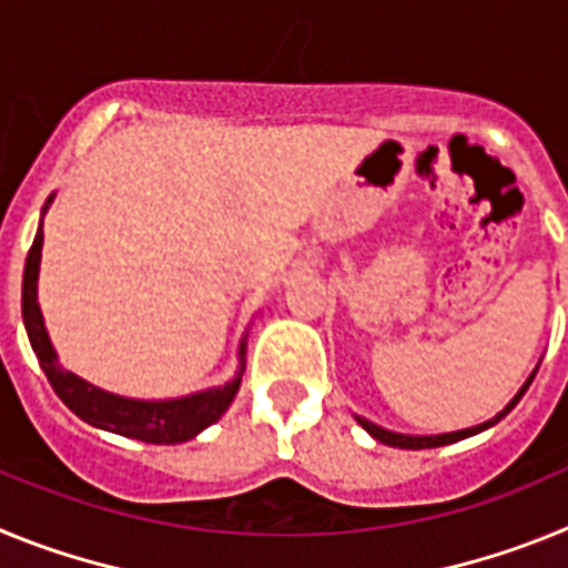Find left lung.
Masks as SVG:
<instances>
[{
    "label": "left lung",
    "instance_id": "left-lung-1",
    "mask_svg": "<svg viewBox=\"0 0 568 568\" xmlns=\"http://www.w3.org/2000/svg\"><path fill=\"white\" fill-rule=\"evenodd\" d=\"M535 373H538V369H535ZM535 373H531L529 378H526V384L520 386L518 395H515V398H511L509 404L504 406V413H498V415H495V418L486 420V424L469 426V429H458V433H446V435H400V433H389V429H384V426L373 424V420H366V418H358V424L364 426L366 433L373 435L375 440H381V444H386V446H398V449H435V446L455 444V440H464V438H469V435L484 433V429H489V426L498 424L500 418H506V415H509L511 409H515V404H518V400L524 398V393H526V389H529V384H531V378H535Z\"/></svg>",
    "mask_w": 568,
    "mask_h": 568
}]
</instances>
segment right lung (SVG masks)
<instances>
[{
	"mask_svg": "<svg viewBox=\"0 0 568 568\" xmlns=\"http://www.w3.org/2000/svg\"><path fill=\"white\" fill-rule=\"evenodd\" d=\"M50 202H53V195L48 199V204ZM48 204H44V210H48ZM42 241V222H39L37 239H33V247H30L28 261H24L22 321L24 329H28L30 346H33V353L39 358V366H42L50 386H53V393L64 400L68 409H73L90 426L124 435V438L144 440V444H184V440L195 438L202 429H207L210 424H215V420L227 413V406L233 404L235 393H239L241 373H244V338L239 344V373H235V378L227 381L224 386H213V389L184 395V398H124V395L104 393L99 386L88 384L84 378L64 369L57 358V349H53V344L48 338V329H44V318L37 298Z\"/></svg>",
	"mask_w": 568,
	"mask_h": 568,
	"instance_id": "obj_1",
	"label": "right lung"
}]
</instances>
